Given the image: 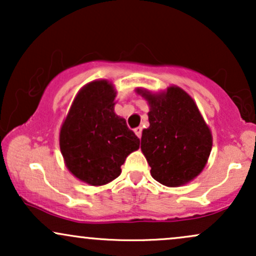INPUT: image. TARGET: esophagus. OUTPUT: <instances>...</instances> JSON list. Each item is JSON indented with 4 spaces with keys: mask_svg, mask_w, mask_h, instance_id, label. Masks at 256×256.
Wrapping results in <instances>:
<instances>
[{
    "mask_svg": "<svg viewBox=\"0 0 256 256\" xmlns=\"http://www.w3.org/2000/svg\"><path fill=\"white\" fill-rule=\"evenodd\" d=\"M142 130H143V128H140V126H138V128H134V134H137V137H140V138L142 137Z\"/></svg>",
    "mask_w": 256,
    "mask_h": 256,
    "instance_id": "1",
    "label": "esophagus"
}]
</instances>
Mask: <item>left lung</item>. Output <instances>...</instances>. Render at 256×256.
<instances>
[{"label": "left lung", "instance_id": "obj_1", "mask_svg": "<svg viewBox=\"0 0 256 256\" xmlns=\"http://www.w3.org/2000/svg\"><path fill=\"white\" fill-rule=\"evenodd\" d=\"M150 106L149 126L140 149L152 177L166 186H179L201 173L212 149V134L194 100L180 88L152 95L138 90Z\"/></svg>", "mask_w": 256, "mask_h": 256}]
</instances>
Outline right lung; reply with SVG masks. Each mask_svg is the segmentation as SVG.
<instances>
[{
	"instance_id": "add662e5",
	"label": "right lung",
	"mask_w": 256,
	"mask_h": 256,
	"mask_svg": "<svg viewBox=\"0 0 256 256\" xmlns=\"http://www.w3.org/2000/svg\"><path fill=\"white\" fill-rule=\"evenodd\" d=\"M116 91L96 80L79 91L60 131V149L67 168L91 185H104L122 173L140 138L114 113Z\"/></svg>"
}]
</instances>
